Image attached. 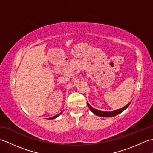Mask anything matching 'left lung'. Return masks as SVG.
I'll return each mask as SVG.
<instances>
[{
  "instance_id": "8db88e82",
  "label": "left lung",
  "mask_w": 153,
  "mask_h": 153,
  "mask_svg": "<svg viewBox=\"0 0 153 153\" xmlns=\"http://www.w3.org/2000/svg\"><path fill=\"white\" fill-rule=\"evenodd\" d=\"M131 102V101L129 102L128 104V105H126L124 107H123V108H120V109L116 110H114V111H112V112H105V111H101V110H97L95 108H93L92 106H91V105H89L88 102H87V106H88V107L90 108V110H91V111L97 116H101V117H113V116L119 114L120 113H121L123 111V110H126L129 106V105H130Z\"/></svg>"
}]
</instances>
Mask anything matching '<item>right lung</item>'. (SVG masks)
<instances>
[{
	"label": "right lung",
	"mask_w": 153,
	"mask_h": 153,
	"mask_svg": "<svg viewBox=\"0 0 153 153\" xmlns=\"http://www.w3.org/2000/svg\"><path fill=\"white\" fill-rule=\"evenodd\" d=\"M62 112L59 113V114H57V115H56V116H53V117H51V118H48V120H51V119H54V118H57V117H58V116H60V114H61Z\"/></svg>",
	"instance_id": "add662e5"
}]
</instances>
